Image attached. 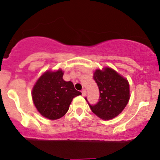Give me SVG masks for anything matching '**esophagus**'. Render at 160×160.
<instances>
[{"label":"esophagus","mask_w":160,"mask_h":160,"mask_svg":"<svg viewBox=\"0 0 160 160\" xmlns=\"http://www.w3.org/2000/svg\"><path fill=\"white\" fill-rule=\"evenodd\" d=\"M81 92H82V96H85V95H86V90L85 89H82V90L81 91Z\"/></svg>","instance_id":"esophagus-1"}]
</instances>
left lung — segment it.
Segmentation results:
<instances>
[{
  "instance_id": "left-lung-1",
  "label": "left lung",
  "mask_w": 160,
  "mask_h": 160,
  "mask_svg": "<svg viewBox=\"0 0 160 160\" xmlns=\"http://www.w3.org/2000/svg\"><path fill=\"white\" fill-rule=\"evenodd\" d=\"M93 79L98 86V102L89 104L92 111L103 120H111L119 115L129 100V85L126 79L114 70L106 68L96 70Z\"/></svg>"
}]
</instances>
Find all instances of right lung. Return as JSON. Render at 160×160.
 <instances>
[{
    "instance_id": "obj_1",
    "label": "right lung",
    "mask_w": 160,
    "mask_h": 160,
    "mask_svg": "<svg viewBox=\"0 0 160 160\" xmlns=\"http://www.w3.org/2000/svg\"><path fill=\"white\" fill-rule=\"evenodd\" d=\"M61 70L47 71L38 79L32 90L34 105L41 115L49 120H57L68 111L73 98L81 92L76 90L72 82L62 78Z\"/></svg>"
}]
</instances>
